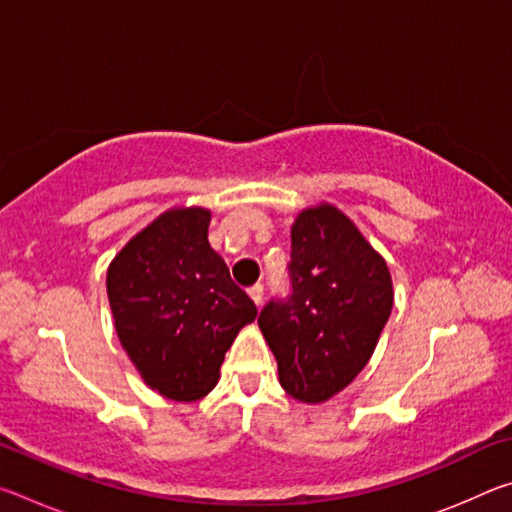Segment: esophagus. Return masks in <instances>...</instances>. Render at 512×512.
I'll list each match as a JSON object with an SVG mask.
<instances>
[{
	"instance_id": "1",
	"label": "esophagus",
	"mask_w": 512,
	"mask_h": 512,
	"mask_svg": "<svg viewBox=\"0 0 512 512\" xmlns=\"http://www.w3.org/2000/svg\"><path fill=\"white\" fill-rule=\"evenodd\" d=\"M248 296L253 298V302H255L257 307L262 305V300H264V287H262V284H255V287H250L248 289Z\"/></svg>"
}]
</instances>
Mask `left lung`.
Here are the masks:
<instances>
[{"mask_svg":"<svg viewBox=\"0 0 512 512\" xmlns=\"http://www.w3.org/2000/svg\"><path fill=\"white\" fill-rule=\"evenodd\" d=\"M291 296L257 323L293 400L323 404L366 368L393 309L386 259L350 216L320 203L291 225Z\"/></svg>","mask_w":512,"mask_h":512,"instance_id":"obj_1","label":"left lung"}]
</instances>
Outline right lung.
<instances>
[{"mask_svg": "<svg viewBox=\"0 0 512 512\" xmlns=\"http://www.w3.org/2000/svg\"><path fill=\"white\" fill-rule=\"evenodd\" d=\"M212 212L171 207L119 250L106 289L121 348L144 384L196 402L219 381L225 352L257 316L207 241Z\"/></svg>", "mask_w": 512, "mask_h": 512, "instance_id": "1", "label": "right lung"}]
</instances>
